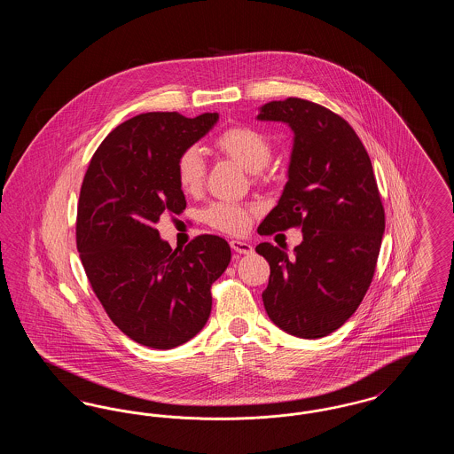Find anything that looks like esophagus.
Masks as SVG:
<instances>
[{
	"label": "esophagus",
	"mask_w": 454,
	"mask_h": 454,
	"mask_svg": "<svg viewBox=\"0 0 454 454\" xmlns=\"http://www.w3.org/2000/svg\"><path fill=\"white\" fill-rule=\"evenodd\" d=\"M230 245H231V248L237 252V254H243V255H248V254H252L254 252V247L250 245V243H247V241H239V239H231L230 241Z\"/></svg>",
	"instance_id": "obj_1"
}]
</instances>
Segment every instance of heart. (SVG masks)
Here are the masks:
<instances>
[{
    "label": "heart",
    "mask_w": 454,
    "mask_h": 454,
    "mask_svg": "<svg viewBox=\"0 0 454 454\" xmlns=\"http://www.w3.org/2000/svg\"><path fill=\"white\" fill-rule=\"evenodd\" d=\"M217 152L233 161L239 163L245 170L257 173L263 170L272 158V143L269 136L262 130L250 126H233L223 130L215 141ZM206 165L200 153L195 148H187L180 153L175 167L176 184L185 194L194 195L204 185ZM254 207L216 202L204 211V221L219 231L239 235L245 233L250 226Z\"/></svg>",
    "instance_id": "heart-1"
}]
</instances>
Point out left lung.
Wrapping results in <instances>:
<instances>
[{
  "label": "left lung",
  "instance_id": "obj_1",
  "mask_svg": "<svg viewBox=\"0 0 454 454\" xmlns=\"http://www.w3.org/2000/svg\"><path fill=\"white\" fill-rule=\"evenodd\" d=\"M259 121L294 132L287 184L260 235L301 228L294 255L257 245L270 278L262 300L269 318L301 339H320L354 315L372 281L385 209L364 145L340 115L302 98L269 102Z\"/></svg>",
  "mask_w": 454,
  "mask_h": 454
}]
</instances>
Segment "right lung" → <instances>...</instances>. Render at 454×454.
I'll return each instance as SVG.
<instances>
[{
	"mask_svg": "<svg viewBox=\"0 0 454 454\" xmlns=\"http://www.w3.org/2000/svg\"><path fill=\"white\" fill-rule=\"evenodd\" d=\"M217 119L139 114L112 130L88 165L76 216L80 259L108 318L141 346L173 348L195 337L211 315V286L231 260L221 237L199 235L172 250L156 230L165 213L187 206L175 176L180 153Z\"/></svg>",
	"mask_w": 454,
	"mask_h": 454,
	"instance_id": "add662e5",
	"label": "right lung"
}]
</instances>
